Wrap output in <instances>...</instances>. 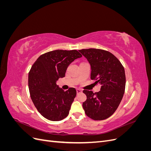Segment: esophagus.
Here are the masks:
<instances>
[{"instance_id": "34e87169", "label": "esophagus", "mask_w": 151, "mask_h": 151, "mask_svg": "<svg viewBox=\"0 0 151 151\" xmlns=\"http://www.w3.org/2000/svg\"><path fill=\"white\" fill-rule=\"evenodd\" d=\"M76 91H77V94H79V93H81L82 92H83V90L81 89H77Z\"/></svg>"}]
</instances>
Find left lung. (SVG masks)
Returning <instances> with one entry per match:
<instances>
[{"label": "left lung", "mask_w": 151, "mask_h": 151, "mask_svg": "<svg viewBox=\"0 0 151 151\" xmlns=\"http://www.w3.org/2000/svg\"><path fill=\"white\" fill-rule=\"evenodd\" d=\"M79 51L91 65V80L101 85V91L84 90L86 101L83 103L86 115L94 120L109 118L116 110L125 89L124 67L111 53L96 48L82 49Z\"/></svg>", "instance_id": "left-lung-1"}]
</instances>
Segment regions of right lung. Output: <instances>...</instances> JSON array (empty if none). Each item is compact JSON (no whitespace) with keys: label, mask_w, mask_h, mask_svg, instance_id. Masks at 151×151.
I'll use <instances>...</instances> for the list:
<instances>
[{"label":"right lung","mask_w":151,"mask_h":151,"mask_svg":"<svg viewBox=\"0 0 151 151\" xmlns=\"http://www.w3.org/2000/svg\"><path fill=\"white\" fill-rule=\"evenodd\" d=\"M82 55L76 50H57L40 55L32 65L28 75L30 96L36 108L47 119L60 121L69 113L76 90L64 91L57 81L65 76L68 66Z\"/></svg>","instance_id":"add662e5"}]
</instances>
